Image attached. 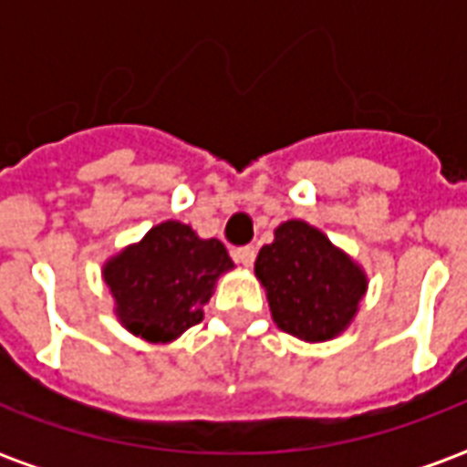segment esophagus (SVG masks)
I'll list each match as a JSON object with an SVG mask.
<instances>
[{
    "label": "esophagus",
    "instance_id": "obj_1",
    "mask_svg": "<svg viewBox=\"0 0 467 467\" xmlns=\"http://www.w3.org/2000/svg\"><path fill=\"white\" fill-rule=\"evenodd\" d=\"M254 247L253 244H244V247H234L233 250V260L234 263L244 265V267H250L254 263Z\"/></svg>",
    "mask_w": 467,
    "mask_h": 467
}]
</instances>
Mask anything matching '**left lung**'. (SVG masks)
Segmentation results:
<instances>
[{
	"instance_id": "left-lung-1",
	"label": "left lung",
	"mask_w": 467,
	"mask_h": 467,
	"mask_svg": "<svg viewBox=\"0 0 467 467\" xmlns=\"http://www.w3.org/2000/svg\"><path fill=\"white\" fill-rule=\"evenodd\" d=\"M254 273L280 330L310 343L343 333L365 295V275L320 230L290 220L265 244Z\"/></svg>"
}]
</instances>
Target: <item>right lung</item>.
Segmentation results:
<instances>
[{"instance_id": "right-lung-1", "label": "right lung", "mask_w": 467, "mask_h": 467, "mask_svg": "<svg viewBox=\"0 0 467 467\" xmlns=\"http://www.w3.org/2000/svg\"><path fill=\"white\" fill-rule=\"evenodd\" d=\"M233 267L220 240H200L192 227L162 223L105 267V283L127 330L167 343L202 320L214 280Z\"/></svg>"}]
</instances>
